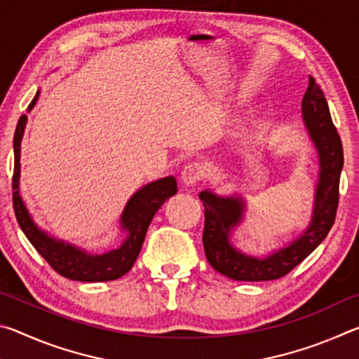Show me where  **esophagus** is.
I'll list each match as a JSON object with an SVG mask.
<instances>
[{"mask_svg":"<svg viewBox=\"0 0 359 359\" xmlns=\"http://www.w3.org/2000/svg\"><path fill=\"white\" fill-rule=\"evenodd\" d=\"M203 175H204V166L198 161H191L188 163V165L184 168V171H182V180H184L185 185H194L203 179Z\"/></svg>","mask_w":359,"mask_h":359,"instance_id":"34e87169","label":"esophagus"}]
</instances>
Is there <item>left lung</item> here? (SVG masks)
Wrapping results in <instances>:
<instances>
[{
    "mask_svg": "<svg viewBox=\"0 0 359 359\" xmlns=\"http://www.w3.org/2000/svg\"><path fill=\"white\" fill-rule=\"evenodd\" d=\"M302 117L318 150L321 169L312 222L299 239L267 258L247 257L229 244V231L241 223L244 215L242 198H220L210 191L199 194L205 209L203 234L205 257L215 271L233 280L263 282L287 276L323 242L336 220L344 150L323 90L312 76H309V87L302 98Z\"/></svg>",
    "mask_w": 359,
    "mask_h": 359,
    "instance_id": "left-lung-1",
    "label": "left lung"
}]
</instances>
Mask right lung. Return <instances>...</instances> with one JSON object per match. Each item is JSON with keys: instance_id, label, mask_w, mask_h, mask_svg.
I'll list each match as a JSON object with an SVG mask.
<instances>
[{"instance_id": "obj_1", "label": "right lung", "mask_w": 359, "mask_h": 359, "mask_svg": "<svg viewBox=\"0 0 359 359\" xmlns=\"http://www.w3.org/2000/svg\"><path fill=\"white\" fill-rule=\"evenodd\" d=\"M39 98L36 93L29 102L28 111L33 109ZM27 115H22L17 123L14 135V174H12V204H14L15 218L19 222L23 234L32 242L38 253L44 258L53 271L69 280L79 282H107L115 280L128 272L141 252L145 233L154 218L155 212L165 204L166 199L177 193V182L174 177H165L142 187L133 196L121 215V228L128 233L120 248L104 255H88L69 244L48 238L46 233L36 226L29 217L25 204L19 193L20 177V142L25 131Z\"/></svg>"}]
</instances>
